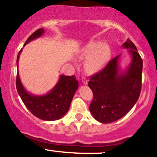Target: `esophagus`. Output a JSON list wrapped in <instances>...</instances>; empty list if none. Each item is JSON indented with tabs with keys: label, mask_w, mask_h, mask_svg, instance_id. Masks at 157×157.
Listing matches in <instances>:
<instances>
[{
	"label": "esophagus",
	"mask_w": 157,
	"mask_h": 157,
	"mask_svg": "<svg viewBox=\"0 0 157 157\" xmlns=\"http://www.w3.org/2000/svg\"><path fill=\"white\" fill-rule=\"evenodd\" d=\"M87 82H88V80L86 77H83V78H82V83H83V84L86 85L87 84Z\"/></svg>",
	"instance_id": "34e87169"
}]
</instances>
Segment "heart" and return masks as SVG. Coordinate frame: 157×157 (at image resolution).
<instances>
[{
	"label": "heart",
	"instance_id": "obj_1",
	"mask_svg": "<svg viewBox=\"0 0 157 157\" xmlns=\"http://www.w3.org/2000/svg\"><path fill=\"white\" fill-rule=\"evenodd\" d=\"M110 53V48L106 42H90L83 48L82 58H86L85 67L89 72L99 70L105 64Z\"/></svg>",
	"mask_w": 157,
	"mask_h": 157
}]
</instances>
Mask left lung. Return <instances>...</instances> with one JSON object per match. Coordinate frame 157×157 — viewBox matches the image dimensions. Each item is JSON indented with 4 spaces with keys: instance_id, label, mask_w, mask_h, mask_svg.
I'll return each mask as SVG.
<instances>
[{
    "instance_id": "left-lung-1",
    "label": "left lung",
    "mask_w": 157,
    "mask_h": 157,
    "mask_svg": "<svg viewBox=\"0 0 157 157\" xmlns=\"http://www.w3.org/2000/svg\"><path fill=\"white\" fill-rule=\"evenodd\" d=\"M122 47L129 49L132 58L128 68L124 71L120 68L119 55L92 76L88 83L93 93L89 109L95 119L101 123L113 122L124 117L135 105L141 91V57L129 39Z\"/></svg>"
}]
</instances>
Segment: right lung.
<instances>
[{"label":"right lung","instance_id":"right-lung-1","mask_svg":"<svg viewBox=\"0 0 157 157\" xmlns=\"http://www.w3.org/2000/svg\"><path fill=\"white\" fill-rule=\"evenodd\" d=\"M44 33L45 29L42 28L37 29L28 38L24 45L41 37ZM21 52L22 49L17 55V67ZM16 86L24 105L35 116L44 121H55L62 118L69 110L74 93L78 88V81L74 75H61L57 84L47 94L36 96L25 90L17 71Z\"/></svg>","mask_w":157,"mask_h":157}]
</instances>
